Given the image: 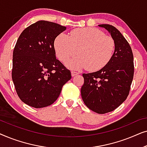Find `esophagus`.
<instances>
[{
  "mask_svg": "<svg viewBox=\"0 0 147 147\" xmlns=\"http://www.w3.org/2000/svg\"><path fill=\"white\" fill-rule=\"evenodd\" d=\"M78 72H76V71H71V76H75L76 75H78Z\"/></svg>",
  "mask_w": 147,
  "mask_h": 147,
  "instance_id": "esophagus-1",
  "label": "esophagus"
}]
</instances>
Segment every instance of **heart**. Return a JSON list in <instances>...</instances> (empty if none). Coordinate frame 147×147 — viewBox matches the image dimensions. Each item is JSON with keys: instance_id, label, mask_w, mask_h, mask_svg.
Here are the masks:
<instances>
[{"instance_id": "obj_1", "label": "heart", "mask_w": 147, "mask_h": 147, "mask_svg": "<svg viewBox=\"0 0 147 147\" xmlns=\"http://www.w3.org/2000/svg\"><path fill=\"white\" fill-rule=\"evenodd\" d=\"M115 41L111 36L104 35L100 30L92 27L75 29L68 36L60 33L54 40L56 55L67 67L74 69L86 68L88 71L101 69L112 59L115 50Z\"/></svg>"}]
</instances>
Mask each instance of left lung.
I'll list each match as a JSON object with an SVG mask.
<instances>
[{
	"label": "left lung",
	"instance_id": "left-lung-1",
	"mask_svg": "<svg viewBox=\"0 0 147 147\" xmlns=\"http://www.w3.org/2000/svg\"><path fill=\"white\" fill-rule=\"evenodd\" d=\"M98 26L110 33L115 41V50L103 68L82 74L84 84L81 94L89 109L105 114L117 108L128 97L134 76V59L129 43L116 27L107 24Z\"/></svg>",
	"mask_w": 147,
	"mask_h": 147
}]
</instances>
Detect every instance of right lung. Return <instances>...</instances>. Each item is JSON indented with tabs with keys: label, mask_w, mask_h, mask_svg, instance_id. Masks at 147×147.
<instances>
[{
	"label": "right lung",
	"mask_w": 147,
	"mask_h": 147,
	"mask_svg": "<svg viewBox=\"0 0 147 147\" xmlns=\"http://www.w3.org/2000/svg\"><path fill=\"white\" fill-rule=\"evenodd\" d=\"M65 29L57 23L39 21L26 28L17 40L12 79L18 96L31 107L51 105L71 78L70 70L56 59L53 46L55 37Z\"/></svg>",
	"instance_id": "right-lung-1"
}]
</instances>
